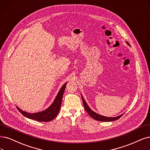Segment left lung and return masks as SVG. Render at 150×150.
<instances>
[{
    "label": "left lung",
    "instance_id": "left-lung-1",
    "mask_svg": "<svg viewBox=\"0 0 150 150\" xmlns=\"http://www.w3.org/2000/svg\"><path fill=\"white\" fill-rule=\"evenodd\" d=\"M126 43L128 44V45L129 46H130V44L126 41ZM81 98H82V101H83V105H84V107H85V110L88 112V114H89L91 117L94 119L95 120H98V121H103V122H110V121H114V120H116L119 119L122 115L123 114H121L119 116H117V117H106V116H104V115H99L97 113H96L95 112H94L93 110H91L90 109V108L88 106V105L87 104L86 102L85 101V100L84 99L83 97V96L81 95Z\"/></svg>",
    "mask_w": 150,
    "mask_h": 150
}]
</instances>
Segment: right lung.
Segmentation results:
<instances>
[{
	"mask_svg": "<svg viewBox=\"0 0 150 150\" xmlns=\"http://www.w3.org/2000/svg\"><path fill=\"white\" fill-rule=\"evenodd\" d=\"M67 83V82H66L62 86V88H60L56 97H55L54 99V101H53V103H52L51 106L46 109L42 110V111L36 112V113H29L26 111H24L23 110H21L18 106H16V108H17L19 111L22 114L28 119L35 120L39 122L51 121L56 117L59 112L60 106H61V104H62L63 95L64 93V91L65 89Z\"/></svg>",
	"mask_w": 150,
	"mask_h": 150,
	"instance_id": "1",
	"label": "right lung"
}]
</instances>
